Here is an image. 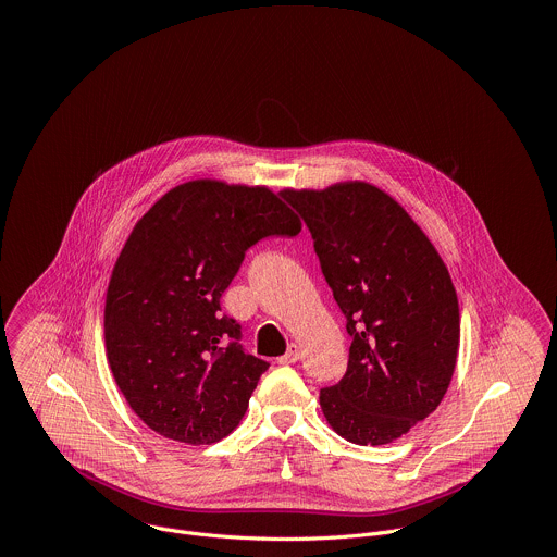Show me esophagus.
<instances>
[{
	"mask_svg": "<svg viewBox=\"0 0 557 557\" xmlns=\"http://www.w3.org/2000/svg\"><path fill=\"white\" fill-rule=\"evenodd\" d=\"M297 358H299V347H297V345H290L288 351L277 358V362H280V364H290V362H297Z\"/></svg>",
	"mask_w": 557,
	"mask_h": 557,
	"instance_id": "34e87169",
	"label": "esophagus"
}]
</instances>
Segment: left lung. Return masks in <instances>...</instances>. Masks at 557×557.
Returning <instances> with one entry per match:
<instances>
[{
	"label": "left lung",
	"mask_w": 557,
	"mask_h": 557,
	"mask_svg": "<svg viewBox=\"0 0 557 557\" xmlns=\"http://www.w3.org/2000/svg\"><path fill=\"white\" fill-rule=\"evenodd\" d=\"M306 221L351 336L347 372L321 389L330 429L383 446L429 418L459 354V301L440 251L409 212L367 181L282 190Z\"/></svg>",
	"instance_id": "obj_1"
}]
</instances>
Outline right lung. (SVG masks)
<instances>
[{"mask_svg": "<svg viewBox=\"0 0 557 557\" xmlns=\"http://www.w3.org/2000/svg\"><path fill=\"white\" fill-rule=\"evenodd\" d=\"M299 230L267 185L219 178L176 185L135 223L107 286L104 349L148 429L203 446L240 424L269 364L232 341L238 323L221 295L251 245Z\"/></svg>", "mask_w": 557, "mask_h": 557, "instance_id": "add662e5", "label": "right lung"}]
</instances>
